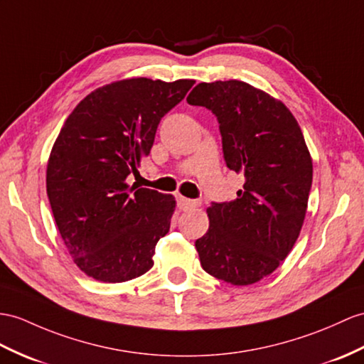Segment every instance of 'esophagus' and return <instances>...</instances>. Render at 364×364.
I'll return each instance as SVG.
<instances>
[{
	"instance_id": "1",
	"label": "esophagus",
	"mask_w": 364,
	"mask_h": 364,
	"mask_svg": "<svg viewBox=\"0 0 364 364\" xmlns=\"http://www.w3.org/2000/svg\"><path fill=\"white\" fill-rule=\"evenodd\" d=\"M177 205H179L181 210L188 211V210H193V208H198L200 205V202L199 200H194V199H187V198L179 196V198H177Z\"/></svg>"
}]
</instances>
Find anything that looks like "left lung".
Segmentation results:
<instances>
[{"mask_svg": "<svg viewBox=\"0 0 364 364\" xmlns=\"http://www.w3.org/2000/svg\"><path fill=\"white\" fill-rule=\"evenodd\" d=\"M187 102L216 115L225 164L245 177L235 200L207 208L208 232L196 241L200 265L233 286L253 284L294 249L312 187V157L287 106L249 83H199Z\"/></svg>", "mask_w": 364, "mask_h": 364, "instance_id": "left-lung-1", "label": "left lung"}]
</instances>
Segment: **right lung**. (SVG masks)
Returning <instances> with one entry per match:
<instances>
[{
  "mask_svg": "<svg viewBox=\"0 0 364 364\" xmlns=\"http://www.w3.org/2000/svg\"><path fill=\"white\" fill-rule=\"evenodd\" d=\"M194 80L114 82L80 102L52 146L46 190L69 255L87 277L125 282L153 267L170 230L171 194L127 183L151 151L164 115Z\"/></svg>",
  "mask_w": 364,
  "mask_h": 364,
  "instance_id": "add662e5",
  "label": "right lung"
}]
</instances>
